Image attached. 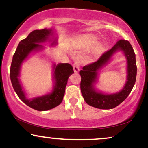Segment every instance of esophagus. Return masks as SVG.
<instances>
[{
  "label": "esophagus",
  "instance_id": "esophagus-1",
  "mask_svg": "<svg viewBox=\"0 0 148 148\" xmlns=\"http://www.w3.org/2000/svg\"><path fill=\"white\" fill-rule=\"evenodd\" d=\"M73 71L75 73H78L79 71L80 66L79 62H75L73 64Z\"/></svg>",
  "mask_w": 148,
  "mask_h": 148
}]
</instances>
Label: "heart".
<instances>
[{"instance_id":"heart-1","label":"heart","mask_w":148,"mask_h":148,"mask_svg":"<svg viewBox=\"0 0 148 148\" xmlns=\"http://www.w3.org/2000/svg\"><path fill=\"white\" fill-rule=\"evenodd\" d=\"M97 42V38L94 36H86L85 37L81 38L79 42L82 45L85 47H90ZM103 50V45L101 42H97L94 46L93 50H92V53L95 56H98L101 53Z\"/></svg>"}]
</instances>
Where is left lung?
Masks as SVG:
<instances>
[{"label":"left lung","instance_id":"left-lung-1","mask_svg":"<svg viewBox=\"0 0 148 148\" xmlns=\"http://www.w3.org/2000/svg\"><path fill=\"white\" fill-rule=\"evenodd\" d=\"M121 51L127 59V80L121 91L113 94H105L96 88L99 71L105 66L112 56ZM136 56L132 45L127 40H121L115 44L110 50L103 53L95 62L85 66L79 71L81 76L82 95L89 106L99 109H112L117 106L126 99L132 90L136 77Z\"/></svg>","mask_w":148,"mask_h":148}]
</instances>
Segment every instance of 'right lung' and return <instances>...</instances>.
Wrapping results in <instances>:
<instances>
[{
  "instance_id": "1",
  "label": "right lung",
  "mask_w": 148,
  "mask_h": 148,
  "mask_svg": "<svg viewBox=\"0 0 148 148\" xmlns=\"http://www.w3.org/2000/svg\"><path fill=\"white\" fill-rule=\"evenodd\" d=\"M49 43L51 47L58 45V36L54 29L34 30L20 42L16 49L10 68V79L18 97L25 104L38 111H46L58 106L62 103L64 95L69 77L74 73L73 66L68 63H60L52 66L53 86L48 93L42 96L29 98L20 79L23 62L30 55L42 51L45 47L41 44Z\"/></svg>"
}]
</instances>
